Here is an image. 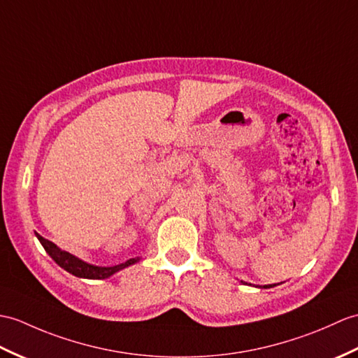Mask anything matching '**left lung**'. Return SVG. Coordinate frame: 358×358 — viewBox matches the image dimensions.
<instances>
[{
  "label": "left lung",
  "instance_id": "1",
  "mask_svg": "<svg viewBox=\"0 0 358 358\" xmlns=\"http://www.w3.org/2000/svg\"><path fill=\"white\" fill-rule=\"evenodd\" d=\"M271 287H274V285H264V288H271Z\"/></svg>",
  "mask_w": 358,
  "mask_h": 358
}]
</instances>
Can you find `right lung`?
Wrapping results in <instances>:
<instances>
[{"label": "right lung", "instance_id": "right-lung-1", "mask_svg": "<svg viewBox=\"0 0 358 358\" xmlns=\"http://www.w3.org/2000/svg\"><path fill=\"white\" fill-rule=\"evenodd\" d=\"M36 236L39 239V243L43 244L44 250L50 255V257H52V259L57 265H59L61 268H64L65 271H69V273L73 274V276H78V278L106 279V278L113 276L114 273H117V271L127 268V267H129V265L140 261V257H132V259H128L127 262L119 264V265H113V267H97V265L84 262L82 259H79V257L73 256L69 252L61 250V248L57 247L56 244H53L52 241H48V239L43 238L38 234H36Z\"/></svg>", "mask_w": 358, "mask_h": 358}]
</instances>
